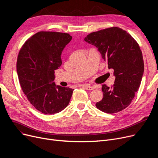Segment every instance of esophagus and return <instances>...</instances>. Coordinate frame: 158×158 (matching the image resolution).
Returning a JSON list of instances; mask_svg holds the SVG:
<instances>
[{
	"mask_svg": "<svg viewBox=\"0 0 158 158\" xmlns=\"http://www.w3.org/2000/svg\"><path fill=\"white\" fill-rule=\"evenodd\" d=\"M82 87L85 88L87 90H93V89L97 88L96 86H90L89 85H82Z\"/></svg>",
	"mask_w": 158,
	"mask_h": 158,
	"instance_id": "obj_1",
	"label": "esophagus"
}]
</instances>
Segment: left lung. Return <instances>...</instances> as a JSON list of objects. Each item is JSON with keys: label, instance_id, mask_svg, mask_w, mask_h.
I'll list each match as a JSON object with an SVG mask.
<instances>
[{"label": "left lung", "instance_id": "obj_1", "mask_svg": "<svg viewBox=\"0 0 158 158\" xmlns=\"http://www.w3.org/2000/svg\"><path fill=\"white\" fill-rule=\"evenodd\" d=\"M85 40L98 48L115 76L111 88L102 85L103 98L96 103L97 108L106 113L126 108L139 88L144 72L142 52L137 41L117 27L93 32Z\"/></svg>", "mask_w": 158, "mask_h": 158}]
</instances>
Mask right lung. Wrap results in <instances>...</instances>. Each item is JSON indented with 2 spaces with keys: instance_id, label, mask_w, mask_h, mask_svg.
Listing matches in <instances>:
<instances>
[{
  "instance_id": "add662e5",
  "label": "right lung",
  "mask_w": 158,
  "mask_h": 158,
  "mask_svg": "<svg viewBox=\"0 0 158 158\" xmlns=\"http://www.w3.org/2000/svg\"><path fill=\"white\" fill-rule=\"evenodd\" d=\"M72 40L68 33L40 31L20 48L17 61L19 80L28 101L46 114L57 113L70 102L73 89L56 86L54 70L61 65V54Z\"/></svg>"
}]
</instances>
